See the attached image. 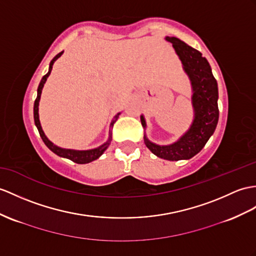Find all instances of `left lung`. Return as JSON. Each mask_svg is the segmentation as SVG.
Here are the masks:
<instances>
[{
	"mask_svg": "<svg viewBox=\"0 0 256 256\" xmlns=\"http://www.w3.org/2000/svg\"><path fill=\"white\" fill-rule=\"evenodd\" d=\"M182 60L184 72L188 74L192 88V106L194 117L190 128L172 144L160 146L148 139L144 134L146 148L158 158L167 160H189L206 144L214 134L220 110H218V86L208 60L202 53L191 48L176 36H166ZM143 128H146V118L140 116Z\"/></svg>",
	"mask_w": 256,
	"mask_h": 256,
	"instance_id": "8db88e82",
	"label": "left lung"
}]
</instances>
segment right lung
<instances>
[{
	"label": "right lung",
	"mask_w": 256,
	"mask_h": 256,
	"mask_svg": "<svg viewBox=\"0 0 256 256\" xmlns=\"http://www.w3.org/2000/svg\"><path fill=\"white\" fill-rule=\"evenodd\" d=\"M64 53L60 52L58 53V55L55 56V58L51 60V63H50V66H48V72L46 74H44V76L42 77L40 84H39V86H38V91H36V98L34 101V124L36 128H38V132L40 134V136L42 138L43 142L46 143V146L51 150V151L53 153H55L56 155H58V156L60 158H68L72 162H74V163L77 164H86V163H90V162L92 160H98L101 155L105 152V150H106L108 148V146L110 144V141H112V129H113V126L114 124L116 122L118 116L120 115V113H117L113 120L110 122V132H108V139L106 140V142H104L102 146H100L96 148H91V150H72V148H60V146H55L54 143L52 141H50L48 139V136H46L44 132L42 130V127H41V124H40V120H39V102H40V98H41V93H42V89L43 86H44V84L46 81L48 79V77L50 76V74H51V70L53 68V64L55 63V60H58V58H60V55Z\"/></svg>",
	"instance_id": "add662e5"
}]
</instances>
